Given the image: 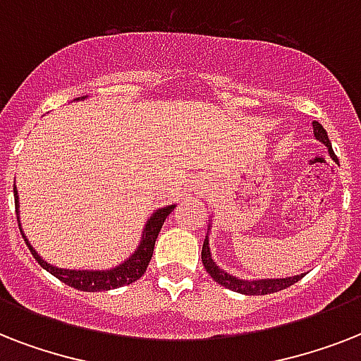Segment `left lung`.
<instances>
[{
	"label": "left lung",
	"instance_id": "8db88e82",
	"mask_svg": "<svg viewBox=\"0 0 361 361\" xmlns=\"http://www.w3.org/2000/svg\"><path fill=\"white\" fill-rule=\"evenodd\" d=\"M313 133L317 136V140H320L322 144H326L328 147V152L334 159H336V153L331 149V142L328 138V133L319 121H313ZM202 264L206 271L212 275V279L217 281L219 285H223L225 288H231L234 292H240V294H247V296H264V294H271V292H279L288 288L290 285L298 283V281L302 279L303 275H294V277H288V279H262V281H243L238 279L234 275H228L226 271L217 266V264L212 260V252H209V245H208V238L204 240L202 245Z\"/></svg>",
	"mask_w": 361,
	"mask_h": 361
}]
</instances>
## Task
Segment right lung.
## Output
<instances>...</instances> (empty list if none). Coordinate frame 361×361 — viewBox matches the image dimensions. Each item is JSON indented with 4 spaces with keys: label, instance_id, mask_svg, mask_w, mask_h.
Instances as JSON below:
<instances>
[{
    "label": "right lung",
    "instance_id": "add662e5",
    "mask_svg": "<svg viewBox=\"0 0 361 361\" xmlns=\"http://www.w3.org/2000/svg\"><path fill=\"white\" fill-rule=\"evenodd\" d=\"M14 206L18 209V197H16V187H14ZM174 209V206H166V208L157 209L155 214L149 217L147 221L146 228H144V236H142L140 245L133 252V257L129 260H125L123 264H120L118 268L114 269H106V271H76V269H63V268H56V266H50L48 262H44L35 251H33V247L30 245V241L25 240L24 232H22V238H24L25 245L30 247L31 255L35 258L37 262L41 264L42 268L50 271L54 277H58L61 283L65 285L73 286L76 290H84V292H103V290H110V288H118V286L123 285H130V283H135L136 279H140L144 271H146L147 264L152 260L153 255V247H155V240H157L159 232L163 228L164 219L169 217L170 212ZM20 226V221H18Z\"/></svg>",
    "mask_w": 361,
    "mask_h": 361
}]
</instances>
